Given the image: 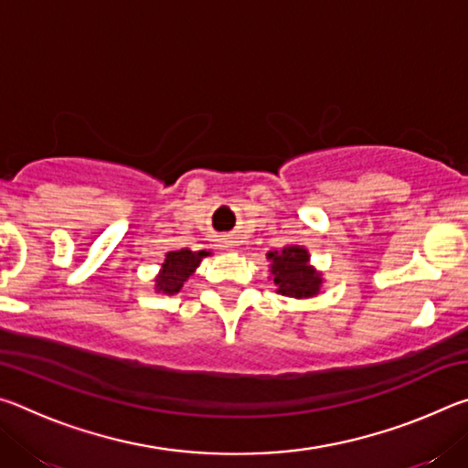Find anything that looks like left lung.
<instances>
[{"mask_svg": "<svg viewBox=\"0 0 468 468\" xmlns=\"http://www.w3.org/2000/svg\"><path fill=\"white\" fill-rule=\"evenodd\" d=\"M274 284L284 297L307 299L320 292L322 274L310 266V253L299 245H287L281 251H268Z\"/></svg>", "mask_w": 468, "mask_h": 468, "instance_id": "left-lung-1", "label": "left lung"}]
</instances>
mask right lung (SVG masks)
Instances as JSON below:
<instances>
[{
    "instance_id": "right-lung-1",
    "label": "right lung",
    "mask_w": 468,
    "mask_h": 468,
    "mask_svg": "<svg viewBox=\"0 0 468 468\" xmlns=\"http://www.w3.org/2000/svg\"><path fill=\"white\" fill-rule=\"evenodd\" d=\"M204 256H208V251H192L187 248L169 251L167 256H165L163 271L156 276V292H167V295L179 292L181 287H184V282L196 272V268L200 266Z\"/></svg>"
}]
</instances>
